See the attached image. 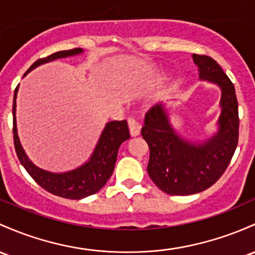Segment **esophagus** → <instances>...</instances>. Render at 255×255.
Listing matches in <instances>:
<instances>
[{
  "label": "esophagus",
  "instance_id": "34e87169",
  "mask_svg": "<svg viewBox=\"0 0 255 255\" xmlns=\"http://www.w3.org/2000/svg\"><path fill=\"white\" fill-rule=\"evenodd\" d=\"M128 127H129V132L132 136H136L140 134L141 125L136 121L135 119H133V117H129V119H128Z\"/></svg>",
  "mask_w": 255,
  "mask_h": 255
}]
</instances>
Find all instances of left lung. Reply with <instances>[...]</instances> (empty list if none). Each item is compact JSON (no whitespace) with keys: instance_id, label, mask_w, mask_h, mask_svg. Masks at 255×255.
Here are the masks:
<instances>
[{"instance_id":"1","label":"left lung","mask_w":255,"mask_h":255,"mask_svg":"<svg viewBox=\"0 0 255 255\" xmlns=\"http://www.w3.org/2000/svg\"><path fill=\"white\" fill-rule=\"evenodd\" d=\"M200 80L222 91L218 132L203 142L185 140L175 132L163 104L145 115L141 135L150 149L147 173L169 195H192L217 183L230 163L239 142V103L235 87L219 64L208 55L192 54Z\"/></svg>"}]
</instances>
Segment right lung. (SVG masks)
Masks as SVG:
<instances>
[{
  "label": "right lung",
  "mask_w": 255,
  "mask_h": 255,
  "mask_svg": "<svg viewBox=\"0 0 255 255\" xmlns=\"http://www.w3.org/2000/svg\"><path fill=\"white\" fill-rule=\"evenodd\" d=\"M83 53L82 48H74L69 50H60V52L53 53L49 57L42 58L36 60L30 66L25 75L29 74L42 64L49 63L60 58H68L72 55H77ZM24 75V76H25ZM19 87V86H18ZM18 87L14 91L13 98V139L14 147H15L16 156L19 161L23 164L24 168L29 173L36 183L44 190L55 196L69 198V200H81L87 196L97 194L103 186L105 185L109 178L113 175L115 163H116L117 152L119 147L123 141L130 138L129 129L126 120L123 121H111L106 123L104 130L100 135L98 144L92 153L91 158L78 167L76 169L69 170L65 173H53L35 166L21 146L20 140L16 130V120H15V109H16V93Z\"/></svg>",
  "instance_id": "1"
}]
</instances>
